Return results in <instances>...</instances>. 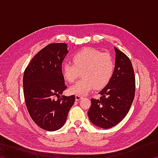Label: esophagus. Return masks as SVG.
Listing matches in <instances>:
<instances>
[{
    "label": "esophagus",
    "mask_w": 158,
    "mask_h": 158,
    "mask_svg": "<svg viewBox=\"0 0 158 158\" xmlns=\"http://www.w3.org/2000/svg\"><path fill=\"white\" fill-rule=\"evenodd\" d=\"M81 98H82V96H81V95H76V96H75V100H76L77 101L80 100Z\"/></svg>",
    "instance_id": "obj_1"
}]
</instances>
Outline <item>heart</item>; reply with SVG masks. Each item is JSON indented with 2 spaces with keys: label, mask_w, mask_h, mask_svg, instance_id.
<instances>
[{
  "label": "heart",
  "mask_w": 158,
  "mask_h": 158,
  "mask_svg": "<svg viewBox=\"0 0 158 158\" xmlns=\"http://www.w3.org/2000/svg\"><path fill=\"white\" fill-rule=\"evenodd\" d=\"M73 63L65 62L62 74L67 81L73 83L81 73L83 78L69 88V92L76 95H85L93 89H101L111 81L115 70L113 58L93 48H85L74 53Z\"/></svg>",
  "instance_id": "b5f03b06"
}]
</instances>
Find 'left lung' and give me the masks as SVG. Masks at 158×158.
<instances>
[{"mask_svg":"<svg viewBox=\"0 0 158 158\" xmlns=\"http://www.w3.org/2000/svg\"><path fill=\"white\" fill-rule=\"evenodd\" d=\"M115 70L111 81L99 93L100 99H91L88 112L90 122L108 129L116 125L126 116L135 94V77L132 63L126 55L114 47Z\"/></svg>","mask_w":158,"mask_h":158,"instance_id":"1","label":"left lung"}]
</instances>
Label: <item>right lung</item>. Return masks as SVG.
Returning <instances> with one entry per match:
<instances>
[{
    "instance_id": "1",
    "label": "right lung",
    "mask_w": 158,
    "mask_h": 158,
    "mask_svg": "<svg viewBox=\"0 0 158 158\" xmlns=\"http://www.w3.org/2000/svg\"><path fill=\"white\" fill-rule=\"evenodd\" d=\"M67 45L48 44L33 58L23 73V94L28 113L40 127L47 131L63 126L75 101L74 95H60L67 89L62 74V63L68 53Z\"/></svg>"
}]
</instances>
